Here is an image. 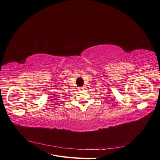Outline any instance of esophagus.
I'll return each mask as SVG.
<instances>
[{"label":"esophagus","mask_w":160,"mask_h":160,"mask_svg":"<svg viewBox=\"0 0 160 160\" xmlns=\"http://www.w3.org/2000/svg\"><path fill=\"white\" fill-rule=\"evenodd\" d=\"M84 87H81V88H79V89H81V90H83L84 89Z\"/></svg>","instance_id":"34e87169"}]
</instances>
